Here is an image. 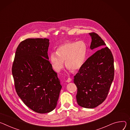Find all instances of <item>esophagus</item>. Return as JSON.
<instances>
[{
  "mask_svg": "<svg viewBox=\"0 0 130 130\" xmlns=\"http://www.w3.org/2000/svg\"><path fill=\"white\" fill-rule=\"evenodd\" d=\"M71 80H72V79H71V78H68L67 79V80H66V82H67V83H70V82H71Z\"/></svg>",
  "mask_w": 130,
  "mask_h": 130,
  "instance_id": "1",
  "label": "esophagus"
}]
</instances>
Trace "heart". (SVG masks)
<instances>
[{"instance_id": "b5f03b06", "label": "heart", "mask_w": 130, "mask_h": 130, "mask_svg": "<svg viewBox=\"0 0 130 130\" xmlns=\"http://www.w3.org/2000/svg\"><path fill=\"white\" fill-rule=\"evenodd\" d=\"M87 52V46L83 41H66L59 45L56 52H52L50 61L53 69L59 72L64 66L73 71L83 66Z\"/></svg>"}]
</instances>
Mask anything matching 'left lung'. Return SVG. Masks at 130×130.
I'll return each instance as SVG.
<instances>
[{
  "label": "left lung",
  "instance_id": "1",
  "mask_svg": "<svg viewBox=\"0 0 130 130\" xmlns=\"http://www.w3.org/2000/svg\"><path fill=\"white\" fill-rule=\"evenodd\" d=\"M90 49L100 48L87 59L74 76L77 88V104L93 108L102 103L108 93L114 77L113 58L110 50L98 34L92 32Z\"/></svg>",
  "mask_w": 130,
  "mask_h": 130
}]
</instances>
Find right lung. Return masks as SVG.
<instances>
[{"mask_svg":"<svg viewBox=\"0 0 130 130\" xmlns=\"http://www.w3.org/2000/svg\"><path fill=\"white\" fill-rule=\"evenodd\" d=\"M46 38L27 39L17 48L12 72L16 91L35 112H50L56 107L62 86L47 55Z\"/></svg>","mask_w":130,"mask_h":130,"instance_id":"add662e5","label":"right lung"}]
</instances>
